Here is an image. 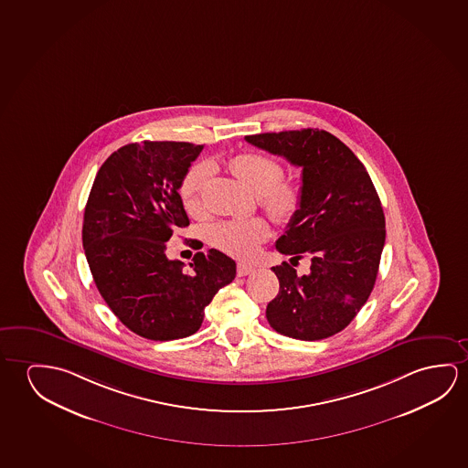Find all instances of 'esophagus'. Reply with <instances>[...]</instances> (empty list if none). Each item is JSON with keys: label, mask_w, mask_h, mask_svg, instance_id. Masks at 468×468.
<instances>
[{"label": "esophagus", "mask_w": 468, "mask_h": 468, "mask_svg": "<svg viewBox=\"0 0 468 468\" xmlns=\"http://www.w3.org/2000/svg\"><path fill=\"white\" fill-rule=\"evenodd\" d=\"M252 271H254V266H252V264H248V262H238L237 273L239 277H245L248 273H251Z\"/></svg>", "instance_id": "esophagus-1"}]
</instances>
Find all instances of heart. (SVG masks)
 I'll return each instance as SVG.
<instances>
[{"label": "heart", "mask_w": 468, "mask_h": 468, "mask_svg": "<svg viewBox=\"0 0 468 468\" xmlns=\"http://www.w3.org/2000/svg\"><path fill=\"white\" fill-rule=\"evenodd\" d=\"M231 172L246 186L260 195L261 204L277 222H290L302 207V186L293 180H282L283 168L277 160L264 154L248 152L230 160ZM214 175V166L201 162L186 173L181 183V197L187 212L201 214L202 195ZM271 235L262 218L225 220L210 229V241L218 250L237 258H250Z\"/></svg>", "instance_id": "1"}]
</instances>
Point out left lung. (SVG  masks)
<instances>
[{"label":"left lung","instance_id":"8db88e82","mask_svg":"<svg viewBox=\"0 0 468 468\" xmlns=\"http://www.w3.org/2000/svg\"><path fill=\"white\" fill-rule=\"evenodd\" d=\"M250 144L302 166V207L275 248L310 256V273L288 262L272 267L281 290L267 304L273 331L321 340L344 331L373 292L386 241V218L367 168L340 139L323 130L246 136Z\"/></svg>","mask_w":468,"mask_h":468}]
</instances>
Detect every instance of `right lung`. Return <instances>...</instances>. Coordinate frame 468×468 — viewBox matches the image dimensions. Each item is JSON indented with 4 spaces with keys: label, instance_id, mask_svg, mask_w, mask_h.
I'll return each mask as SVG.
<instances>
[{
    "label": "right lung",
    "instance_id": "1",
    "mask_svg": "<svg viewBox=\"0 0 468 468\" xmlns=\"http://www.w3.org/2000/svg\"><path fill=\"white\" fill-rule=\"evenodd\" d=\"M202 145L144 141L103 162L87 199L82 245L108 308L130 331L175 340L201 327L204 308L237 275L217 250L196 252L191 271L166 258L173 231L189 225L178 189Z\"/></svg>",
    "mask_w": 468,
    "mask_h": 468
}]
</instances>
